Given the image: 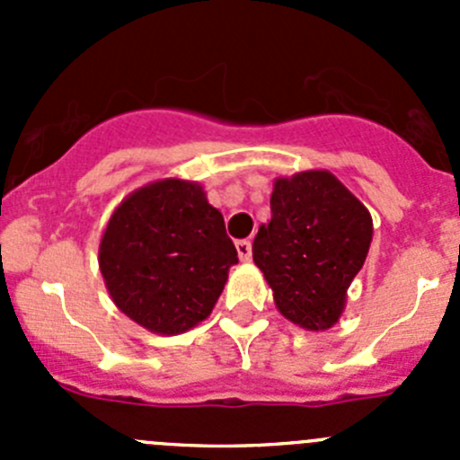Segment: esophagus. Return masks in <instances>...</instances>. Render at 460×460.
Masks as SVG:
<instances>
[{
  "label": "esophagus",
  "instance_id": "1",
  "mask_svg": "<svg viewBox=\"0 0 460 460\" xmlns=\"http://www.w3.org/2000/svg\"><path fill=\"white\" fill-rule=\"evenodd\" d=\"M235 252H238V258L243 260V262H249V260H252V243H249V240H238V243H235Z\"/></svg>",
  "mask_w": 460,
  "mask_h": 460
}]
</instances>
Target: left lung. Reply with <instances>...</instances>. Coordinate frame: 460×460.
<instances>
[{"mask_svg": "<svg viewBox=\"0 0 460 460\" xmlns=\"http://www.w3.org/2000/svg\"><path fill=\"white\" fill-rule=\"evenodd\" d=\"M372 216L329 171L278 178L271 220L260 225L253 262L278 312L309 332L333 327L372 244Z\"/></svg>", "mask_w": 460, "mask_h": 460, "instance_id": "left-lung-1", "label": "left lung"}]
</instances>
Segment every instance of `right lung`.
Here are the masks:
<instances>
[{
  "label": "right lung",
  "mask_w": 460,
  "mask_h": 460,
  "mask_svg": "<svg viewBox=\"0 0 460 460\" xmlns=\"http://www.w3.org/2000/svg\"><path fill=\"white\" fill-rule=\"evenodd\" d=\"M238 252L198 182L166 178L111 216L100 271L119 312L153 333H182L211 314Z\"/></svg>",
  "instance_id": "obj_1"
}]
</instances>
